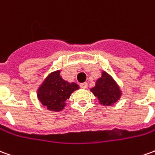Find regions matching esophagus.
<instances>
[{"label": "esophagus", "mask_w": 155, "mask_h": 155, "mask_svg": "<svg viewBox=\"0 0 155 155\" xmlns=\"http://www.w3.org/2000/svg\"><path fill=\"white\" fill-rule=\"evenodd\" d=\"M81 87L83 89H86L88 87V84H87V82H84V83H81Z\"/></svg>", "instance_id": "esophagus-1"}]
</instances>
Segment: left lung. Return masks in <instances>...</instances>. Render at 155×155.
Masks as SVG:
<instances>
[{"label":"left lung","instance_id":"8db88e82","mask_svg":"<svg viewBox=\"0 0 155 155\" xmlns=\"http://www.w3.org/2000/svg\"><path fill=\"white\" fill-rule=\"evenodd\" d=\"M91 91L103 106H112L122 96L119 85L106 71L102 72L101 76L96 81V85L91 89Z\"/></svg>","mask_w":155,"mask_h":155}]
</instances>
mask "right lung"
Instances as JSON below:
<instances>
[{
    "label": "right lung",
    "instance_id": "add662e5",
    "mask_svg": "<svg viewBox=\"0 0 155 155\" xmlns=\"http://www.w3.org/2000/svg\"><path fill=\"white\" fill-rule=\"evenodd\" d=\"M80 88L74 82L64 81L60 75V70L54 71L45 78L38 91V99L49 111H60L66 106L70 95Z\"/></svg>",
    "mask_w": 155,
    "mask_h": 155
}]
</instances>
